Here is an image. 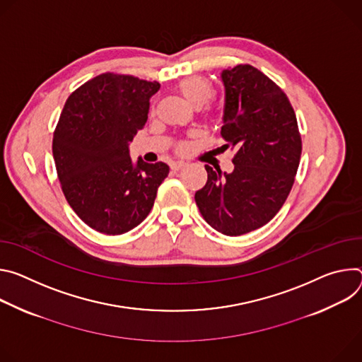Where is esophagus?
Here are the masks:
<instances>
[{
    "label": "esophagus",
    "mask_w": 362,
    "mask_h": 362,
    "mask_svg": "<svg viewBox=\"0 0 362 362\" xmlns=\"http://www.w3.org/2000/svg\"><path fill=\"white\" fill-rule=\"evenodd\" d=\"M184 165H185L184 160H174V163H171V170L178 171V170H181Z\"/></svg>",
    "instance_id": "1"
}]
</instances>
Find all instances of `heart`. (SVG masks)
<instances>
[{"instance_id": "b5f03b06", "label": "heart", "mask_w": 362, "mask_h": 362, "mask_svg": "<svg viewBox=\"0 0 362 362\" xmlns=\"http://www.w3.org/2000/svg\"><path fill=\"white\" fill-rule=\"evenodd\" d=\"M177 92L194 107H202L213 96V85L203 76H188L181 78L175 86ZM180 148H184L181 145Z\"/></svg>"}]
</instances>
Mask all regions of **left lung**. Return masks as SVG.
<instances>
[{"label":"left lung","mask_w":362,"mask_h":362,"mask_svg":"<svg viewBox=\"0 0 362 362\" xmlns=\"http://www.w3.org/2000/svg\"><path fill=\"white\" fill-rule=\"evenodd\" d=\"M226 105L221 136L235 151L231 174L206 165L195 192L204 220L226 235L267 224L285 204L298 173L302 138L295 110L272 78L250 64L223 70Z\"/></svg>","instance_id":"1"}]
</instances>
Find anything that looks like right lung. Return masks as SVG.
<instances>
[{
	"label": "right lung",
	"mask_w": 362,
	"mask_h": 362,
	"mask_svg": "<svg viewBox=\"0 0 362 362\" xmlns=\"http://www.w3.org/2000/svg\"><path fill=\"white\" fill-rule=\"evenodd\" d=\"M158 82L102 73L66 100L53 134V156L63 194L93 230L117 235L149 214L158 187L168 177L164 163L132 164L128 144L145 127Z\"/></svg>",
	"instance_id": "1"
}]
</instances>
